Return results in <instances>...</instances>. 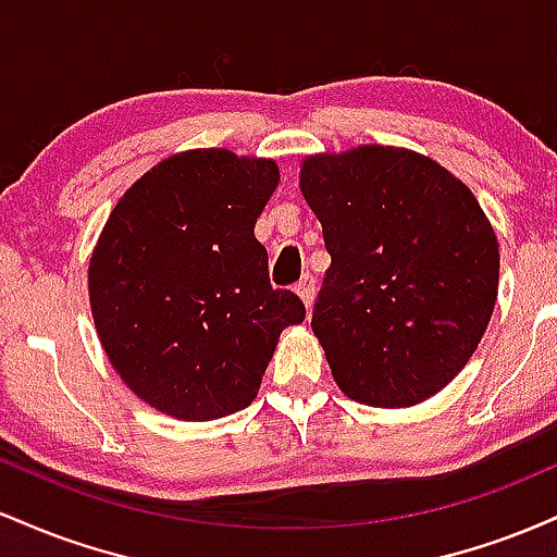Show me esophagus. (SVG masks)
Listing matches in <instances>:
<instances>
[{"label": "esophagus", "mask_w": 557, "mask_h": 557, "mask_svg": "<svg viewBox=\"0 0 557 557\" xmlns=\"http://www.w3.org/2000/svg\"><path fill=\"white\" fill-rule=\"evenodd\" d=\"M314 290H317L314 277H311V274H304V277H300V283L296 285V293H298V298L304 300L306 309H311V304H314Z\"/></svg>", "instance_id": "obj_1"}]
</instances>
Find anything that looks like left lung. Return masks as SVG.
Here are the masks:
<instances>
[{"instance_id":"obj_1","label":"left lung","mask_w":557,"mask_h":557,"mask_svg":"<svg viewBox=\"0 0 557 557\" xmlns=\"http://www.w3.org/2000/svg\"><path fill=\"white\" fill-rule=\"evenodd\" d=\"M300 194L332 257L311 330L337 387L376 408L432 398L495 309L500 253L474 194L395 146L309 157Z\"/></svg>"}]
</instances>
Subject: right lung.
<instances>
[{"mask_svg": "<svg viewBox=\"0 0 557 557\" xmlns=\"http://www.w3.org/2000/svg\"><path fill=\"white\" fill-rule=\"evenodd\" d=\"M277 181L272 159L183 151L133 183L101 230L88 267L96 332L125 385L168 417L246 408L280 332L304 322L253 235Z\"/></svg>", "mask_w": 557, "mask_h": 557, "instance_id": "add662e5", "label": "right lung"}]
</instances>
